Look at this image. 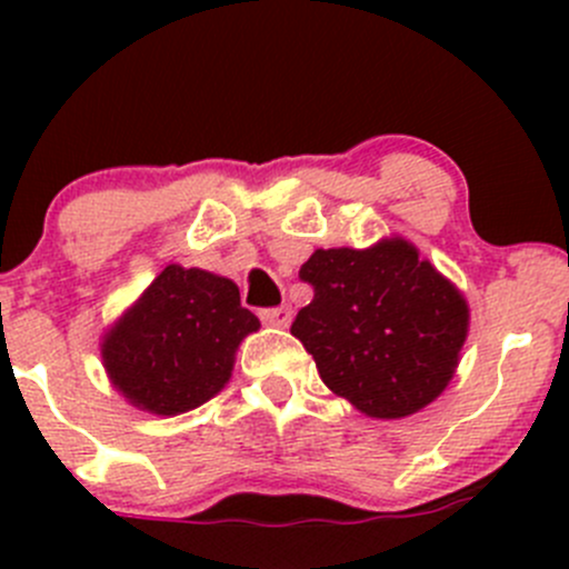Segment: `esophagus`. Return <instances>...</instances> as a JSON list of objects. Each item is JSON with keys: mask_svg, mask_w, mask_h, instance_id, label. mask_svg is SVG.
<instances>
[{"mask_svg": "<svg viewBox=\"0 0 569 569\" xmlns=\"http://www.w3.org/2000/svg\"><path fill=\"white\" fill-rule=\"evenodd\" d=\"M291 317H295V311H291L289 306L267 308V311H261V321L269 327H289Z\"/></svg>", "mask_w": 569, "mask_h": 569, "instance_id": "esophagus-1", "label": "esophagus"}]
</instances>
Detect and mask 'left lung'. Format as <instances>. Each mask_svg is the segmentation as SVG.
Masks as SVG:
<instances>
[{"label":"left lung","instance_id":"8db88e82","mask_svg":"<svg viewBox=\"0 0 569 569\" xmlns=\"http://www.w3.org/2000/svg\"><path fill=\"white\" fill-rule=\"evenodd\" d=\"M300 278L313 300L291 336L332 393L371 418L412 416L443 393L468 336V302L410 242L317 250Z\"/></svg>","mask_w":569,"mask_h":569}]
</instances>
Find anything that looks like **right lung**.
<instances>
[{
  "label": "right lung",
  "mask_w": 569,
  "mask_h": 569,
  "mask_svg": "<svg viewBox=\"0 0 569 569\" xmlns=\"http://www.w3.org/2000/svg\"><path fill=\"white\" fill-rule=\"evenodd\" d=\"M258 327L233 280L170 263L114 321L101 358L131 405L178 416L226 388L239 343Z\"/></svg>",
  "instance_id": "1"
}]
</instances>
